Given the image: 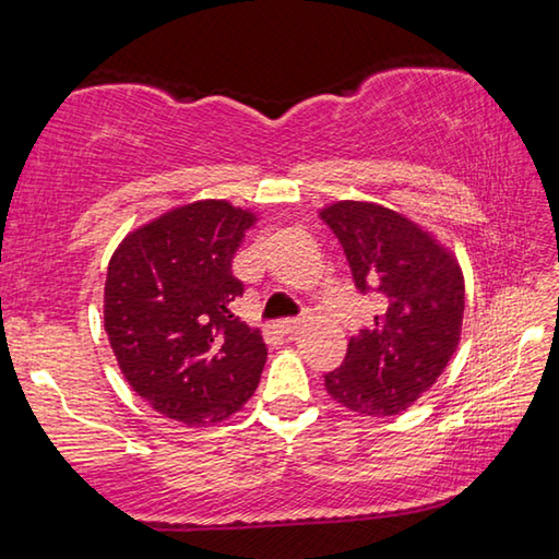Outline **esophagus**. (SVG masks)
Instances as JSON below:
<instances>
[{
    "label": "esophagus",
    "mask_w": 559,
    "mask_h": 559,
    "mask_svg": "<svg viewBox=\"0 0 559 559\" xmlns=\"http://www.w3.org/2000/svg\"><path fill=\"white\" fill-rule=\"evenodd\" d=\"M300 320H278L276 323V330L281 335H293V333H298L300 330Z\"/></svg>",
    "instance_id": "34e87169"
}]
</instances>
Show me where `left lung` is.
<instances>
[{
  "label": "left lung",
  "mask_w": 559,
  "mask_h": 559,
  "mask_svg": "<svg viewBox=\"0 0 559 559\" xmlns=\"http://www.w3.org/2000/svg\"><path fill=\"white\" fill-rule=\"evenodd\" d=\"M318 214L343 243L355 286L380 298V316L349 340L325 390L362 416L402 414L431 390L459 347L461 263L429 229L384 204L340 200Z\"/></svg>",
  "instance_id": "8db88e82"
}]
</instances>
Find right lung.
Masks as SVG:
<instances>
[{
  "mask_svg": "<svg viewBox=\"0 0 559 559\" xmlns=\"http://www.w3.org/2000/svg\"><path fill=\"white\" fill-rule=\"evenodd\" d=\"M259 214L226 200H197L155 216L112 251L103 325L138 396L167 419L210 427L257 392L266 345L231 313L241 281L234 253Z\"/></svg>",
  "mask_w": 559,
  "mask_h": 559,
  "instance_id": "obj_1",
  "label": "right lung"
}]
</instances>
